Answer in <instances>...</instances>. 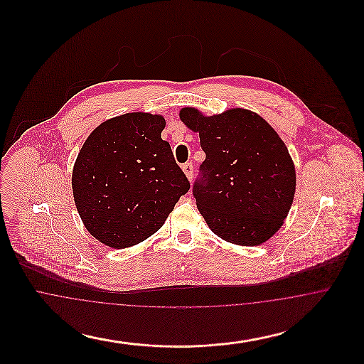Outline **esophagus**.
<instances>
[{
	"label": "esophagus",
	"mask_w": 364,
	"mask_h": 364,
	"mask_svg": "<svg viewBox=\"0 0 364 364\" xmlns=\"http://www.w3.org/2000/svg\"><path fill=\"white\" fill-rule=\"evenodd\" d=\"M183 172L184 174L188 177V178H192V176H193V165L192 164H186V165H183Z\"/></svg>",
	"instance_id": "34e87169"
}]
</instances>
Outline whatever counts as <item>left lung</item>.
Here are the masks:
<instances>
[{"label": "left lung", "instance_id": "8db88e82", "mask_svg": "<svg viewBox=\"0 0 364 364\" xmlns=\"http://www.w3.org/2000/svg\"><path fill=\"white\" fill-rule=\"evenodd\" d=\"M180 120L199 134L206 153L193 196L211 232L245 247L267 242L294 202L296 172L285 143L258 113L242 107L213 116L183 107Z\"/></svg>", "mask_w": 364, "mask_h": 364}]
</instances>
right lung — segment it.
<instances>
[{
  "label": "right lung",
  "instance_id": "obj_1",
  "mask_svg": "<svg viewBox=\"0 0 364 364\" xmlns=\"http://www.w3.org/2000/svg\"><path fill=\"white\" fill-rule=\"evenodd\" d=\"M161 114L134 112L98 125L72 171L77 213L90 235L112 248L144 242L164 225L190 181L162 140Z\"/></svg>",
  "mask_w": 364,
  "mask_h": 364
}]
</instances>
